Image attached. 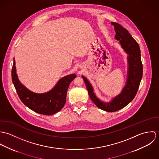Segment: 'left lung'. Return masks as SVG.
Wrapping results in <instances>:
<instances>
[{
  "mask_svg": "<svg viewBox=\"0 0 159 159\" xmlns=\"http://www.w3.org/2000/svg\"><path fill=\"white\" fill-rule=\"evenodd\" d=\"M111 24L113 25L116 32L115 39L119 41L121 47L128 54V70L125 86L121 93L116 96L110 102H104L97 98L89 81L84 76H82L91 100L100 109L107 112L118 111L133 100L143 76V65L138 43L129 31L119 24L113 22Z\"/></svg>",
  "mask_w": 159,
  "mask_h": 159,
  "instance_id": "1",
  "label": "left lung"
}]
</instances>
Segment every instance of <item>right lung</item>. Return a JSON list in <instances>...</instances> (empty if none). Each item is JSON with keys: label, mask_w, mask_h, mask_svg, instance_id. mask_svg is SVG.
Masks as SVG:
<instances>
[{"label": "right lung", "mask_w": 159, "mask_h": 159, "mask_svg": "<svg viewBox=\"0 0 159 159\" xmlns=\"http://www.w3.org/2000/svg\"><path fill=\"white\" fill-rule=\"evenodd\" d=\"M16 71L14 58L11 78L20 100L26 107L32 111L48 116L59 112L64 107L66 102L69 85L76 78L75 74L64 76L59 80L51 91L43 93H37L29 91L21 84Z\"/></svg>", "instance_id": "obj_1"}]
</instances>
